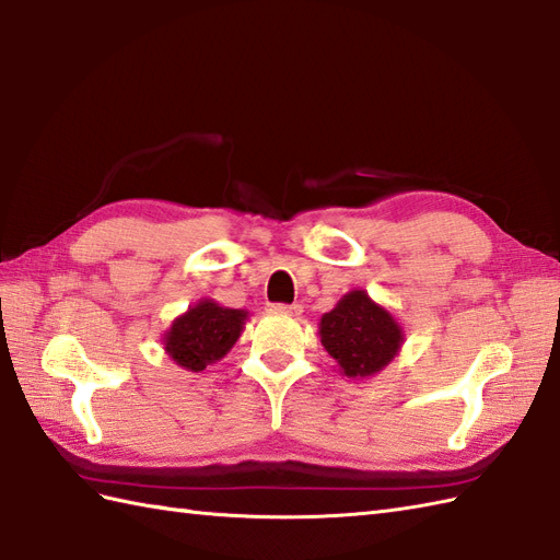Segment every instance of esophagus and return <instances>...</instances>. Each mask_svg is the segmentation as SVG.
Instances as JSON below:
<instances>
[{
	"instance_id": "esophagus-1",
	"label": "esophagus",
	"mask_w": 560,
	"mask_h": 560,
	"mask_svg": "<svg viewBox=\"0 0 560 560\" xmlns=\"http://www.w3.org/2000/svg\"><path fill=\"white\" fill-rule=\"evenodd\" d=\"M269 312H279V315L298 317L303 312V305H281V303H277V305H269Z\"/></svg>"
}]
</instances>
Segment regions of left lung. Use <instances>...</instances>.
I'll return each instance as SVG.
<instances>
[{
    "label": "left lung",
    "mask_w": 560,
    "mask_h": 560,
    "mask_svg": "<svg viewBox=\"0 0 560 560\" xmlns=\"http://www.w3.org/2000/svg\"><path fill=\"white\" fill-rule=\"evenodd\" d=\"M319 339L348 380H368L392 365L406 341L398 319L368 291H348L319 319Z\"/></svg>",
    "instance_id": "1"
}]
</instances>
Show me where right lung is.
<instances>
[{"instance_id": "1", "label": "right lung", "mask_w": 560, "mask_h": 560, "mask_svg": "<svg viewBox=\"0 0 560 560\" xmlns=\"http://www.w3.org/2000/svg\"><path fill=\"white\" fill-rule=\"evenodd\" d=\"M248 317V310H233L219 305L212 298H200L164 331L166 355L178 368L202 372L236 346Z\"/></svg>"}]
</instances>
